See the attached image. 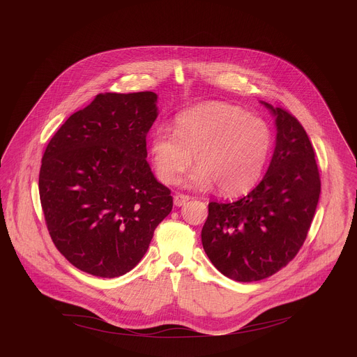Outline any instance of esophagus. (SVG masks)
<instances>
[{"mask_svg": "<svg viewBox=\"0 0 357 357\" xmlns=\"http://www.w3.org/2000/svg\"><path fill=\"white\" fill-rule=\"evenodd\" d=\"M189 200V196L188 195H183V193H176L175 196H174V203H175V206H182V205H185V203Z\"/></svg>", "mask_w": 357, "mask_h": 357, "instance_id": "obj_1", "label": "esophagus"}]
</instances>
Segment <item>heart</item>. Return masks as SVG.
Masks as SVG:
<instances>
[{
	"instance_id": "b5f03b06",
	"label": "heart",
	"mask_w": 357,
	"mask_h": 357,
	"mask_svg": "<svg viewBox=\"0 0 357 357\" xmlns=\"http://www.w3.org/2000/svg\"><path fill=\"white\" fill-rule=\"evenodd\" d=\"M273 148L268 124L241 107L209 101L181 113L174 131L158 127L149 142L157 176L168 185L181 181L192 164L195 186L216 183L223 195H240L260 179Z\"/></svg>"
}]
</instances>
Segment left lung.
<instances>
[{
    "label": "left lung",
    "instance_id": "obj_1",
    "mask_svg": "<svg viewBox=\"0 0 357 357\" xmlns=\"http://www.w3.org/2000/svg\"><path fill=\"white\" fill-rule=\"evenodd\" d=\"M275 116L277 142L268 171L236 202H211L202 244L226 277L252 282L271 277L298 254L321 193L315 151L301 123L264 103Z\"/></svg>",
    "mask_w": 357,
    "mask_h": 357
}]
</instances>
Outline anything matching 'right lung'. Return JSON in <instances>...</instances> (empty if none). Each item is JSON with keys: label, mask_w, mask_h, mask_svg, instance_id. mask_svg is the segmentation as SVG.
Here are the masks:
<instances>
[{"label": "right lung", "mask_w": 357, "mask_h": 357, "mask_svg": "<svg viewBox=\"0 0 357 357\" xmlns=\"http://www.w3.org/2000/svg\"><path fill=\"white\" fill-rule=\"evenodd\" d=\"M157 94L100 93L49 141L39 171L47 231L76 268L103 278L131 271L171 213V190L146 162Z\"/></svg>", "instance_id": "1"}]
</instances>
